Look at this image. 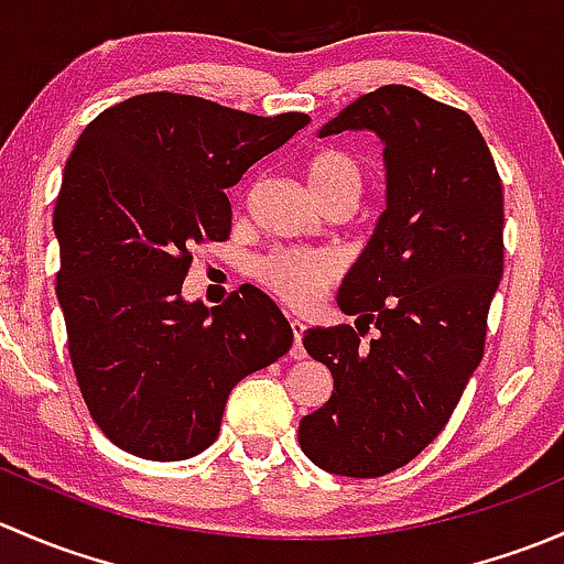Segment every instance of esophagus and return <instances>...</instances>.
I'll return each mask as SVG.
<instances>
[{"label": "esophagus", "mask_w": 564, "mask_h": 564, "mask_svg": "<svg viewBox=\"0 0 564 564\" xmlns=\"http://www.w3.org/2000/svg\"><path fill=\"white\" fill-rule=\"evenodd\" d=\"M289 327H292V335H294V344H292V351H289V355H292L294 360H303L305 357V349H303L305 324L300 322V318H292V322H289Z\"/></svg>", "instance_id": "obj_1"}]
</instances>
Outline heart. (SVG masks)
I'll return each mask as SVG.
<instances>
[{"mask_svg": "<svg viewBox=\"0 0 564 564\" xmlns=\"http://www.w3.org/2000/svg\"><path fill=\"white\" fill-rule=\"evenodd\" d=\"M305 180L322 207L335 202H351L362 196L360 163L344 150H318L305 161ZM256 275L267 289L292 308H308L322 297L324 289L338 278V261L316 250H275L256 264Z\"/></svg>", "mask_w": 564, "mask_h": 564, "instance_id": "heart-1", "label": "heart"}]
</instances>
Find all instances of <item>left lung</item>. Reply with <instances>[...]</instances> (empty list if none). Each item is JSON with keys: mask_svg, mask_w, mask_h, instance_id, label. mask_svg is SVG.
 Masks as SVG:
<instances>
[{"mask_svg": "<svg viewBox=\"0 0 564 564\" xmlns=\"http://www.w3.org/2000/svg\"><path fill=\"white\" fill-rule=\"evenodd\" d=\"M371 130L382 141L388 207L338 289L349 324L305 329L333 395L300 420V447L324 471L382 477L436 440L482 360L502 281L505 196L469 113L401 84L368 93L318 139Z\"/></svg>", "mask_w": 564, "mask_h": 564, "instance_id": "8db88e82", "label": "left lung"}]
</instances>
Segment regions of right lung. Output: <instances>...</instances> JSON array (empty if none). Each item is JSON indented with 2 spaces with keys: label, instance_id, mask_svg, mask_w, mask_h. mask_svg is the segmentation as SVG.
<instances>
[{
  "label": "right lung",
  "instance_id": "1",
  "mask_svg": "<svg viewBox=\"0 0 564 564\" xmlns=\"http://www.w3.org/2000/svg\"><path fill=\"white\" fill-rule=\"evenodd\" d=\"M308 122L150 93L78 135L54 209L56 300L89 414L124 453L207 451L231 388L292 346L286 316L259 289L207 308L182 297V281L193 248L229 237L226 187Z\"/></svg>",
  "mask_w": 564,
  "mask_h": 564
}]
</instances>
